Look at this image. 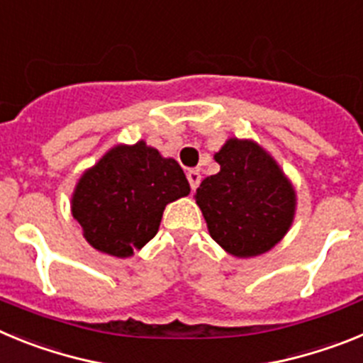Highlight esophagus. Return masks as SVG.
I'll list each match as a JSON object with an SVG mask.
<instances>
[{
	"mask_svg": "<svg viewBox=\"0 0 363 363\" xmlns=\"http://www.w3.org/2000/svg\"><path fill=\"white\" fill-rule=\"evenodd\" d=\"M187 179H189V184H191L192 191H196V187L200 185V182H201L200 171H196V169H191V171L187 172Z\"/></svg>",
	"mask_w": 363,
	"mask_h": 363,
	"instance_id": "obj_1",
	"label": "esophagus"
}]
</instances>
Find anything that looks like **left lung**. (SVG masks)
Masks as SVG:
<instances>
[{
  "mask_svg": "<svg viewBox=\"0 0 363 363\" xmlns=\"http://www.w3.org/2000/svg\"><path fill=\"white\" fill-rule=\"evenodd\" d=\"M214 160L220 172L207 176L194 194L211 238L236 258L271 251L294 221L293 182L255 140L229 138Z\"/></svg>",
  "mask_w": 363,
  "mask_h": 363,
  "instance_id": "8db88e82",
  "label": "left lung"
}]
</instances>
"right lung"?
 Listing matches in <instances>:
<instances>
[{
    "instance_id": "obj_1",
    "label": "right lung",
    "mask_w": 363,
    "mask_h": 363,
    "mask_svg": "<svg viewBox=\"0 0 363 363\" xmlns=\"http://www.w3.org/2000/svg\"><path fill=\"white\" fill-rule=\"evenodd\" d=\"M189 192L178 162L140 140L114 145L85 169L72 191L70 211L89 245L129 258L156 236L167 205Z\"/></svg>"
}]
</instances>
